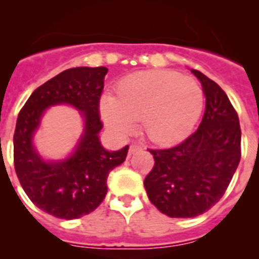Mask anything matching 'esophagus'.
Segmentation results:
<instances>
[{
	"instance_id": "34e87169",
	"label": "esophagus",
	"mask_w": 259,
	"mask_h": 259,
	"mask_svg": "<svg viewBox=\"0 0 259 259\" xmlns=\"http://www.w3.org/2000/svg\"><path fill=\"white\" fill-rule=\"evenodd\" d=\"M140 150H143V148H141L140 145H135V144H132V145L130 146V150H128V155L135 154V153L140 152Z\"/></svg>"
}]
</instances>
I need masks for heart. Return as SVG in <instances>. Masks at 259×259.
<instances>
[{
	"mask_svg": "<svg viewBox=\"0 0 259 259\" xmlns=\"http://www.w3.org/2000/svg\"><path fill=\"white\" fill-rule=\"evenodd\" d=\"M203 107L200 84L178 72L153 70L127 76L115 97L102 101V116L118 134H127L141 120V131L152 143L170 145L191 134Z\"/></svg>",
	"mask_w": 259,
	"mask_h": 259,
	"instance_id": "1",
	"label": "heart"
}]
</instances>
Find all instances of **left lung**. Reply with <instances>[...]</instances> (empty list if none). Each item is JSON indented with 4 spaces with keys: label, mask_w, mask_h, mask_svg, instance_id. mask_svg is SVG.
<instances>
[{
    "label": "left lung",
    "mask_w": 259,
    "mask_h": 259,
    "mask_svg": "<svg viewBox=\"0 0 259 259\" xmlns=\"http://www.w3.org/2000/svg\"><path fill=\"white\" fill-rule=\"evenodd\" d=\"M206 97L198 130L168 149H149L154 166L144 187L150 202L171 218H193L223 197L241 158L236 110L218 84L197 70Z\"/></svg>",
    "instance_id": "left-lung-1"
}]
</instances>
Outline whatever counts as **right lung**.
<instances>
[{"label":"right lung","instance_id":"obj_1","mask_svg":"<svg viewBox=\"0 0 259 259\" xmlns=\"http://www.w3.org/2000/svg\"><path fill=\"white\" fill-rule=\"evenodd\" d=\"M106 67H75L63 71L29 96L14 132V166L20 185L38 209L61 219H76L92 212L107 193V176L125 161L128 145L107 152L98 134L100 98ZM67 103L83 113L84 132L75 152L65 161H44L31 145L45 109Z\"/></svg>","mask_w":259,"mask_h":259}]
</instances>
